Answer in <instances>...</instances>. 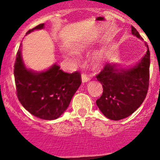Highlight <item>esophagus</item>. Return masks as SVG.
<instances>
[{"instance_id":"1","label":"esophagus","mask_w":160,"mask_h":160,"mask_svg":"<svg viewBox=\"0 0 160 160\" xmlns=\"http://www.w3.org/2000/svg\"><path fill=\"white\" fill-rule=\"evenodd\" d=\"M81 80H82L83 83H85V82H88V81H90V79L87 75L82 74V75H81Z\"/></svg>"}]
</instances>
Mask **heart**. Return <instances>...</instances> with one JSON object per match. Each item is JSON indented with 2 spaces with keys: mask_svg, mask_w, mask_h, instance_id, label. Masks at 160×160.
<instances>
[{
  "mask_svg": "<svg viewBox=\"0 0 160 160\" xmlns=\"http://www.w3.org/2000/svg\"><path fill=\"white\" fill-rule=\"evenodd\" d=\"M82 49V46H76L75 48V50L76 52H80ZM63 56H64L65 59L69 60V61H72V62H74V61L76 60V56H75V54L73 53V52H71V51H65V52H64V54H63ZM102 60L103 54L101 53V52H95V53L91 56V61H92V64L95 65V66H99V65L101 64V62H102Z\"/></svg>",
  "mask_w": 160,
  "mask_h": 160,
  "instance_id": "b5f03b06",
  "label": "heart"
}]
</instances>
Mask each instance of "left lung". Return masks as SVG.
Returning <instances> with one entry per match:
<instances>
[{
    "instance_id": "8db88e82",
    "label": "left lung",
    "mask_w": 160,
    "mask_h": 160,
    "mask_svg": "<svg viewBox=\"0 0 160 160\" xmlns=\"http://www.w3.org/2000/svg\"><path fill=\"white\" fill-rule=\"evenodd\" d=\"M133 36L142 37L134 26ZM147 51L139 62L126 69L116 63H109L99 75L98 81L103 86V94L96 100V105L103 114L112 120H119L131 115L146 97L149 81L150 54Z\"/></svg>"
}]
</instances>
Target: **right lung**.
Wrapping results in <instances>:
<instances>
[{
	"instance_id": "add662e5",
	"label": "right lung",
	"mask_w": 160,
	"mask_h": 160,
	"mask_svg": "<svg viewBox=\"0 0 160 160\" xmlns=\"http://www.w3.org/2000/svg\"><path fill=\"white\" fill-rule=\"evenodd\" d=\"M44 26L45 24H40L27 31L26 35ZM21 47V45L14 69L18 100L34 116L46 120L57 119L66 110L81 85L80 73H65L56 64L43 71L30 70L24 65Z\"/></svg>"
}]
</instances>
